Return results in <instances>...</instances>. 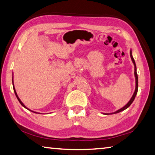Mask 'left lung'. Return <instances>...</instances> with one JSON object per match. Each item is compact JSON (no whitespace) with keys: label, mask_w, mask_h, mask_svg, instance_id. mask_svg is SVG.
I'll return each mask as SVG.
<instances>
[{"label":"left lung","mask_w":155,"mask_h":155,"mask_svg":"<svg viewBox=\"0 0 155 155\" xmlns=\"http://www.w3.org/2000/svg\"><path fill=\"white\" fill-rule=\"evenodd\" d=\"M130 57H131V59L132 60V62L134 63V75H135V78H136V89H135V91L133 95H132L131 98L130 99V100L129 101L128 103L127 104L123 106V108H121L119 110H118L115 111L114 112H112V113H104V114H117V113H119V112H121V111H123L125 110V109H127L128 108V107H129V106H130L132 102H134V100L135 99V97H136V94L137 93V89H138V77H137V68H136V62H135V60L133 58V56H132V51H131V49L130 50Z\"/></svg>","instance_id":"left-lung-1"}]
</instances>
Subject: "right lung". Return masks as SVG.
I'll return each instance as SVG.
<instances>
[{
    "label": "right lung",
    "mask_w": 155,
    "mask_h": 155,
    "mask_svg": "<svg viewBox=\"0 0 155 155\" xmlns=\"http://www.w3.org/2000/svg\"><path fill=\"white\" fill-rule=\"evenodd\" d=\"M12 82H13V90H14V92H15V95H16V97H17V98H18V101L19 102V103L21 104V106H23L25 108H26V109H28V110H30L29 109V108H28L27 107L25 106L24 104H23V102H21V100L19 99V97H18V94H17V93H16V91H15V87H14V85H13V80H12ZM30 111H32V112H35V113H38V112H34V111H32V110H30Z\"/></svg>",
    "instance_id": "right-lung-1"
}]
</instances>
